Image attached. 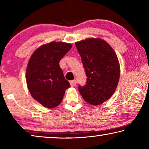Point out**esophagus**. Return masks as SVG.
<instances>
[{"mask_svg": "<svg viewBox=\"0 0 149 149\" xmlns=\"http://www.w3.org/2000/svg\"><path fill=\"white\" fill-rule=\"evenodd\" d=\"M70 85H71L72 87H74L75 85H76V84H77V81H76V80H75V79H74V80L70 81Z\"/></svg>", "mask_w": 149, "mask_h": 149, "instance_id": "esophagus-1", "label": "esophagus"}]
</instances>
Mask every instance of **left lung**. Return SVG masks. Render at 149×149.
I'll return each mask as SVG.
<instances>
[{"label":"left lung","mask_w":149,"mask_h":149,"mask_svg":"<svg viewBox=\"0 0 149 149\" xmlns=\"http://www.w3.org/2000/svg\"><path fill=\"white\" fill-rule=\"evenodd\" d=\"M87 75L84 86L79 85L87 102L99 105L112 97L119 81V61L110 45L101 39L90 38L75 42Z\"/></svg>","instance_id":"1"}]
</instances>
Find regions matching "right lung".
<instances>
[{
  "instance_id": "add662e5",
  "label": "right lung",
  "mask_w": 149,
  "mask_h": 149,
  "mask_svg": "<svg viewBox=\"0 0 149 149\" xmlns=\"http://www.w3.org/2000/svg\"><path fill=\"white\" fill-rule=\"evenodd\" d=\"M72 47L66 42H51L39 47L30 58L26 70L27 87L33 98L45 107L60 104L70 87L59 62Z\"/></svg>"
}]
</instances>
